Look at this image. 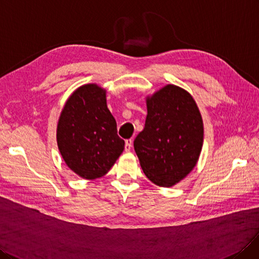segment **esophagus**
I'll list each match as a JSON object with an SVG mask.
<instances>
[{"label":"esophagus","mask_w":259,"mask_h":259,"mask_svg":"<svg viewBox=\"0 0 259 259\" xmlns=\"http://www.w3.org/2000/svg\"><path fill=\"white\" fill-rule=\"evenodd\" d=\"M132 140L131 139H128V140H126V142H124V151L126 152H129L130 149H131V147H132Z\"/></svg>","instance_id":"obj_1"}]
</instances>
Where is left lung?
<instances>
[{
    "mask_svg": "<svg viewBox=\"0 0 259 259\" xmlns=\"http://www.w3.org/2000/svg\"><path fill=\"white\" fill-rule=\"evenodd\" d=\"M145 127L133 145L149 181L171 187L195 168L202 148L203 122L186 90L166 85L147 98Z\"/></svg>",
    "mask_w": 259,
    "mask_h": 259,
    "instance_id": "left-lung-1",
    "label": "left lung"
}]
</instances>
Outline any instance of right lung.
I'll return each instance as SVG.
<instances>
[{
    "instance_id": "right-lung-1",
    "label": "right lung",
    "mask_w": 259,
    "mask_h": 259,
    "mask_svg": "<svg viewBox=\"0 0 259 259\" xmlns=\"http://www.w3.org/2000/svg\"><path fill=\"white\" fill-rule=\"evenodd\" d=\"M60 154L71 170L86 180L103 177L123 151L117 123L106 105V91L95 84L68 99L57 127Z\"/></svg>"
}]
</instances>
